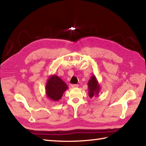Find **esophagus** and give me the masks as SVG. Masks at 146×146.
<instances>
[{
  "label": "esophagus",
  "mask_w": 146,
  "mask_h": 146,
  "mask_svg": "<svg viewBox=\"0 0 146 146\" xmlns=\"http://www.w3.org/2000/svg\"><path fill=\"white\" fill-rule=\"evenodd\" d=\"M78 87V84H72V88L73 89L77 88Z\"/></svg>",
  "instance_id": "obj_1"
}]
</instances>
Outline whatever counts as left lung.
Instances as JSON below:
<instances>
[{
  "mask_svg": "<svg viewBox=\"0 0 146 146\" xmlns=\"http://www.w3.org/2000/svg\"><path fill=\"white\" fill-rule=\"evenodd\" d=\"M88 95L90 98H92L94 96L98 97L100 92L101 86L95 75L93 74L91 76L88 82Z\"/></svg>",
  "mask_w": 146,
  "mask_h": 146,
  "instance_id": "obj_1",
  "label": "left lung"
}]
</instances>
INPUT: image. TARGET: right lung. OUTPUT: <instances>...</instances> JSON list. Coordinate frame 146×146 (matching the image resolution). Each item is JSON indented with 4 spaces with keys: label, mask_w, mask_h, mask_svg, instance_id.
Instances as JSON below:
<instances>
[{
    "label": "right lung",
    "mask_w": 146,
    "mask_h": 146,
    "mask_svg": "<svg viewBox=\"0 0 146 146\" xmlns=\"http://www.w3.org/2000/svg\"><path fill=\"white\" fill-rule=\"evenodd\" d=\"M68 89V86L56 74L50 75L46 81L45 93L50 101H57L62 98L63 94Z\"/></svg>",
    "instance_id": "add662e5"
}]
</instances>
